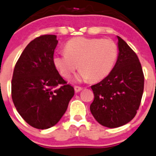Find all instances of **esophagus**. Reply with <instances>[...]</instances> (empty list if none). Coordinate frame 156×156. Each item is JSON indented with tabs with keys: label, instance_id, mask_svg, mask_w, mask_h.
<instances>
[{
	"label": "esophagus",
	"instance_id": "esophagus-1",
	"mask_svg": "<svg viewBox=\"0 0 156 156\" xmlns=\"http://www.w3.org/2000/svg\"><path fill=\"white\" fill-rule=\"evenodd\" d=\"M74 90H75V91L76 92V93H78V92L81 91V90H83V88L80 87H77V86H75V87H74Z\"/></svg>",
	"mask_w": 156,
	"mask_h": 156
}]
</instances>
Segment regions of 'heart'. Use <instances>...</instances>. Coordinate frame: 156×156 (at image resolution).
Listing matches in <instances>:
<instances>
[{
    "mask_svg": "<svg viewBox=\"0 0 156 156\" xmlns=\"http://www.w3.org/2000/svg\"><path fill=\"white\" fill-rule=\"evenodd\" d=\"M65 53L56 54L53 63L65 79H69L78 68V80L97 82L106 78L113 69L119 50L111 40L76 37L66 43Z\"/></svg>",
    "mask_w": 156,
    "mask_h": 156,
    "instance_id": "b5f03b06",
    "label": "heart"
}]
</instances>
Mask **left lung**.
<instances>
[{"instance_id": "1", "label": "left lung", "mask_w": 156, "mask_h": 156, "mask_svg": "<svg viewBox=\"0 0 156 156\" xmlns=\"http://www.w3.org/2000/svg\"><path fill=\"white\" fill-rule=\"evenodd\" d=\"M117 37L119 53L115 66L106 78L91 87L94 94L91 113L108 128L122 126L134 118L144 90V74L137 55Z\"/></svg>"}]
</instances>
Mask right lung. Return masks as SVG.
Wrapping results in <instances>:
<instances>
[{
    "instance_id": "add662e5",
    "label": "right lung",
    "mask_w": 156,
    "mask_h": 156,
    "mask_svg": "<svg viewBox=\"0 0 156 156\" xmlns=\"http://www.w3.org/2000/svg\"><path fill=\"white\" fill-rule=\"evenodd\" d=\"M56 35H41L25 47L16 63L11 81L13 102L22 118L34 128L47 129L60 121L74 89L53 63Z\"/></svg>"
}]
</instances>
